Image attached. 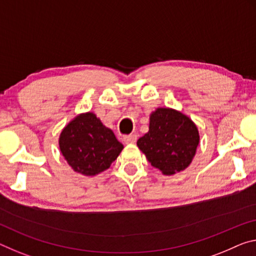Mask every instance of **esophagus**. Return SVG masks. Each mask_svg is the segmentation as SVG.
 Instances as JSON below:
<instances>
[{
    "label": "esophagus",
    "instance_id": "esophagus-1",
    "mask_svg": "<svg viewBox=\"0 0 256 256\" xmlns=\"http://www.w3.org/2000/svg\"><path fill=\"white\" fill-rule=\"evenodd\" d=\"M123 140H124V142L126 144H134L136 141V134L125 136L123 138Z\"/></svg>",
    "mask_w": 256,
    "mask_h": 256
}]
</instances>
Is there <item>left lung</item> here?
<instances>
[{"instance_id": "1", "label": "left lung", "mask_w": 256, "mask_h": 256, "mask_svg": "<svg viewBox=\"0 0 256 256\" xmlns=\"http://www.w3.org/2000/svg\"><path fill=\"white\" fill-rule=\"evenodd\" d=\"M192 118L173 108L160 107L149 116V131L136 141L154 168L173 176L192 164L200 144Z\"/></svg>"}]
</instances>
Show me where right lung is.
I'll return each mask as SVG.
<instances>
[{
	"label": "right lung",
	"mask_w": 256,
	"mask_h": 256,
	"mask_svg": "<svg viewBox=\"0 0 256 256\" xmlns=\"http://www.w3.org/2000/svg\"><path fill=\"white\" fill-rule=\"evenodd\" d=\"M59 148L75 172L94 176L110 168L124 146L94 112L75 116L59 136Z\"/></svg>",
	"instance_id": "right-lung-1"
}]
</instances>
